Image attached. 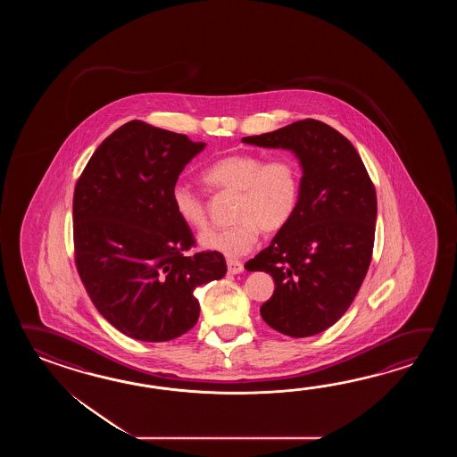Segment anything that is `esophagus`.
Instances as JSON below:
<instances>
[{"mask_svg":"<svg viewBox=\"0 0 457 457\" xmlns=\"http://www.w3.org/2000/svg\"><path fill=\"white\" fill-rule=\"evenodd\" d=\"M227 270L230 274H238L243 271V262L237 260H227Z\"/></svg>","mask_w":457,"mask_h":457,"instance_id":"34e87169","label":"esophagus"}]
</instances>
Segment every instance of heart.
Listing matches in <instances>:
<instances>
[{
	"label": "heart",
	"instance_id": "obj_1",
	"mask_svg": "<svg viewBox=\"0 0 457 457\" xmlns=\"http://www.w3.org/2000/svg\"><path fill=\"white\" fill-rule=\"evenodd\" d=\"M203 179L209 186L237 193L232 227L215 228L201 237V245L237 258L252 250L260 233L279 232L289 224L301 197V171L291 156L266 160L258 154H233L207 166ZM171 205L183 224L204 230V201L191 187L176 185Z\"/></svg>",
	"mask_w": 457,
	"mask_h": 457
}]
</instances>
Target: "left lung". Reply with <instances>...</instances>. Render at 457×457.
Here are the masks:
<instances>
[{
  "mask_svg": "<svg viewBox=\"0 0 457 457\" xmlns=\"http://www.w3.org/2000/svg\"><path fill=\"white\" fill-rule=\"evenodd\" d=\"M242 142L286 148L301 162L295 214L245 268L274 279L262 320L292 338L317 335L348 311L370 270L376 187L350 140L320 120H297Z\"/></svg>",
  "mask_w": 457,
  "mask_h": 457,
  "instance_id": "1",
  "label": "left lung"
}]
</instances>
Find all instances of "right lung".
<instances>
[{"label": "right lung", "instance_id": "1", "mask_svg": "<svg viewBox=\"0 0 457 457\" xmlns=\"http://www.w3.org/2000/svg\"><path fill=\"white\" fill-rule=\"evenodd\" d=\"M205 144L130 120L97 146L73 195L78 274L97 312L134 340L170 341L199 319L195 287L222 279V253L186 254L195 235L171 205Z\"/></svg>", "mask_w": 457, "mask_h": 457}]
</instances>
